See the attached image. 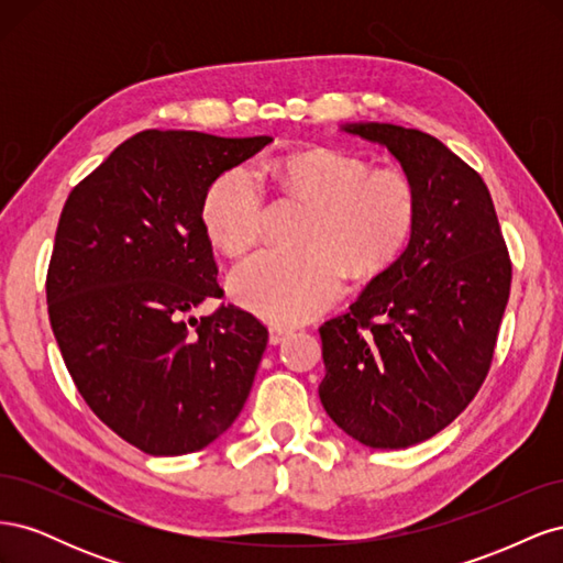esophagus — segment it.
<instances>
[{
    "label": "esophagus",
    "mask_w": 563,
    "mask_h": 563,
    "mask_svg": "<svg viewBox=\"0 0 563 563\" xmlns=\"http://www.w3.org/2000/svg\"><path fill=\"white\" fill-rule=\"evenodd\" d=\"M286 335H288V331H286V329L272 327V329H269V343H272V345H279Z\"/></svg>",
    "instance_id": "obj_1"
}]
</instances>
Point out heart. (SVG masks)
I'll return each instance as SVG.
<instances>
[{"label": "heart", "instance_id": "1", "mask_svg": "<svg viewBox=\"0 0 563 563\" xmlns=\"http://www.w3.org/2000/svg\"><path fill=\"white\" fill-rule=\"evenodd\" d=\"M275 174L288 192L312 201L302 249L261 251L230 277L232 298L272 323H300L327 310L356 279L378 275L411 240L418 218L413 180L399 168H371L340 150H305L284 157ZM201 228L228 255L261 240L263 190L249 166L220 174L201 197Z\"/></svg>", "mask_w": 563, "mask_h": 563}]
</instances>
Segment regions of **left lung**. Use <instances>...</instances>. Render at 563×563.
<instances>
[{
  "label": "left lung",
  "instance_id": "1",
  "mask_svg": "<svg viewBox=\"0 0 563 563\" xmlns=\"http://www.w3.org/2000/svg\"><path fill=\"white\" fill-rule=\"evenodd\" d=\"M418 192L399 258L347 314L321 323L323 411L371 449H406L451 424L479 391L509 298L512 265L482 176L434 135L360 122Z\"/></svg>",
  "mask_w": 563,
  "mask_h": 563
}]
</instances>
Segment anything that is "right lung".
Listing matches in <instances>:
<instances>
[{"label": "right lung", "instance_id": "add662e5", "mask_svg": "<svg viewBox=\"0 0 563 563\" xmlns=\"http://www.w3.org/2000/svg\"><path fill=\"white\" fill-rule=\"evenodd\" d=\"M269 135L141 131L67 197L46 275L51 329L91 411L150 455L201 451L232 428L267 345L220 305L201 197Z\"/></svg>", "mask_w": 563, "mask_h": 563}]
</instances>
